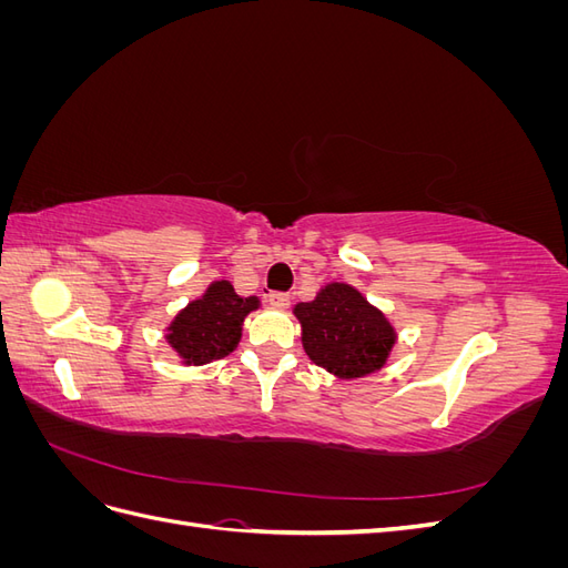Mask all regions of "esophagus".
<instances>
[{"label": "esophagus", "mask_w": 568, "mask_h": 568, "mask_svg": "<svg viewBox=\"0 0 568 568\" xmlns=\"http://www.w3.org/2000/svg\"><path fill=\"white\" fill-rule=\"evenodd\" d=\"M267 301H270V305H274V307H288L291 296L286 294V291H272V294H267Z\"/></svg>", "instance_id": "esophagus-1"}]
</instances>
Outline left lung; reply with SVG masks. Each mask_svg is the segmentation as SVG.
<instances>
[{
  "label": "left lung",
  "mask_w": 568,
  "mask_h": 568,
  "mask_svg": "<svg viewBox=\"0 0 568 568\" xmlns=\"http://www.w3.org/2000/svg\"><path fill=\"white\" fill-rule=\"evenodd\" d=\"M303 348L315 365L341 379L382 369L395 343L393 326L348 284H329L311 303L296 305Z\"/></svg>",
  "instance_id": "1"
}]
</instances>
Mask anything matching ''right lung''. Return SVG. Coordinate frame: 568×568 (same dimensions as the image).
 Listing matches in <instances>:
<instances>
[{"label": "right lung", "instance_id": "add662e5", "mask_svg": "<svg viewBox=\"0 0 568 568\" xmlns=\"http://www.w3.org/2000/svg\"><path fill=\"white\" fill-rule=\"evenodd\" d=\"M255 307V296L242 298L234 294L230 282H215L168 326L170 346L194 365L225 357L236 348L244 317Z\"/></svg>", "mask_w": 568, "mask_h": 568}]
</instances>
